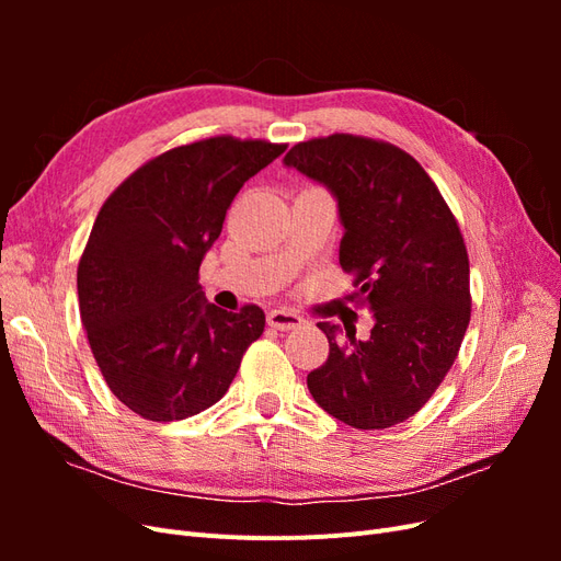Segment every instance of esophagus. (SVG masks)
Here are the masks:
<instances>
[{"mask_svg": "<svg viewBox=\"0 0 561 561\" xmlns=\"http://www.w3.org/2000/svg\"><path fill=\"white\" fill-rule=\"evenodd\" d=\"M268 325L274 330H280V332H287V330H297L304 325V318L290 309H274L268 316Z\"/></svg>", "mask_w": 561, "mask_h": 561, "instance_id": "34e87169", "label": "esophagus"}]
</instances>
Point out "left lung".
I'll return each instance as SVG.
<instances>
[{
    "label": "left lung",
    "instance_id": "8db88e82",
    "mask_svg": "<svg viewBox=\"0 0 561 561\" xmlns=\"http://www.w3.org/2000/svg\"><path fill=\"white\" fill-rule=\"evenodd\" d=\"M283 163L328 186L344 227L339 264L375 318L365 342L318 322L330 342L307 377L313 400L353 428H390L431 400L470 322L463 236L428 173L407 151L358 135L299 142Z\"/></svg>",
    "mask_w": 561,
    "mask_h": 561
}]
</instances>
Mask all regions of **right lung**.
I'll return each mask as SVG.
<instances>
[{"label": "right lung", "mask_w": 561, "mask_h": 561, "mask_svg": "<svg viewBox=\"0 0 561 561\" xmlns=\"http://www.w3.org/2000/svg\"><path fill=\"white\" fill-rule=\"evenodd\" d=\"M285 145L231 135L175 147L138 168L100 208L77 268L83 330L112 393L149 421L222 398L264 311L215 307L198 266L241 186Z\"/></svg>", "instance_id": "right-lung-1"}]
</instances>
